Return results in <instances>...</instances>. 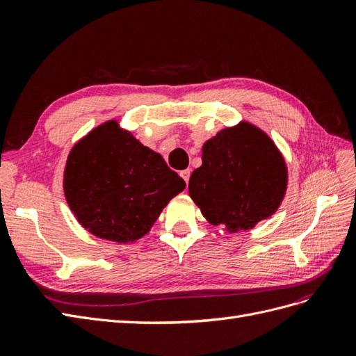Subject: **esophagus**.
Wrapping results in <instances>:
<instances>
[{"instance_id": "34e87169", "label": "esophagus", "mask_w": 356, "mask_h": 356, "mask_svg": "<svg viewBox=\"0 0 356 356\" xmlns=\"http://www.w3.org/2000/svg\"><path fill=\"white\" fill-rule=\"evenodd\" d=\"M179 175L182 177V179H184L187 184H188V179H190V170L188 169H186V170H181L179 172Z\"/></svg>"}]
</instances>
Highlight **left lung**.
I'll list each match as a JSON object with an SVG mask.
<instances>
[{
  "instance_id": "left-lung-1",
  "label": "left lung",
  "mask_w": 356,
  "mask_h": 356,
  "mask_svg": "<svg viewBox=\"0 0 356 356\" xmlns=\"http://www.w3.org/2000/svg\"><path fill=\"white\" fill-rule=\"evenodd\" d=\"M288 168L273 139L250 122L221 129L202 147L188 195L207 221L229 233L251 230L279 209Z\"/></svg>"
}]
</instances>
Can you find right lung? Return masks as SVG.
Wrapping results in <instances>:
<instances>
[{"instance_id": "right-lung-1", "label": "right lung", "mask_w": 356, "mask_h": 356, "mask_svg": "<svg viewBox=\"0 0 356 356\" xmlns=\"http://www.w3.org/2000/svg\"><path fill=\"white\" fill-rule=\"evenodd\" d=\"M184 188L163 157L117 120L75 143L63 170V193L75 220L98 239L117 243L144 238Z\"/></svg>"}]
</instances>
